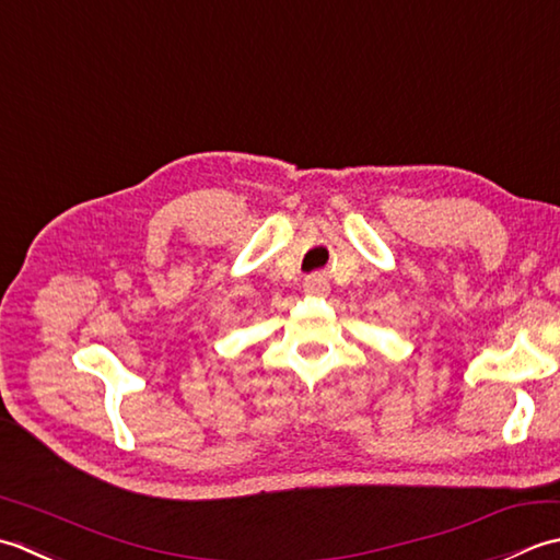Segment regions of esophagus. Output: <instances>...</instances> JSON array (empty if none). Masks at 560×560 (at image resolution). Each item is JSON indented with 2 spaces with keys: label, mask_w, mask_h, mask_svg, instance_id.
I'll return each mask as SVG.
<instances>
[{
  "label": "esophagus",
  "mask_w": 560,
  "mask_h": 560,
  "mask_svg": "<svg viewBox=\"0 0 560 560\" xmlns=\"http://www.w3.org/2000/svg\"><path fill=\"white\" fill-rule=\"evenodd\" d=\"M328 278L324 276V272H312L310 278L304 280V292L306 294H314V296H322V294H326L328 292Z\"/></svg>",
  "instance_id": "1"
}]
</instances>
